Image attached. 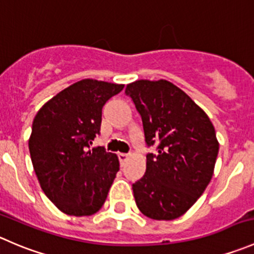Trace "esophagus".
<instances>
[{
    "instance_id": "34e87169",
    "label": "esophagus",
    "mask_w": 254,
    "mask_h": 254,
    "mask_svg": "<svg viewBox=\"0 0 254 254\" xmlns=\"http://www.w3.org/2000/svg\"><path fill=\"white\" fill-rule=\"evenodd\" d=\"M128 157H129V155H128L127 153H119V159L120 162H121V164H125V162L128 159Z\"/></svg>"
}]
</instances>
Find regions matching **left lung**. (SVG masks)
<instances>
[{
  "label": "left lung",
  "instance_id": "left-lung-1",
  "mask_svg": "<svg viewBox=\"0 0 254 254\" xmlns=\"http://www.w3.org/2000/svg\"><path fill=\"white\" fill-rule=\"evenodd\" d=\"M126 95L142 117L148 153L142 179L132 185L139 211L153 220L184 215L211 180L218 142L209 116L167 80H137Z\"/></svg>",
  "mask_w": 254,
  "mask_h": 254
}]
</instances>
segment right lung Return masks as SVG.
I'll return each instance as SVG.
<instances>
[{"mask_svg":"<svg viewBox=\"0 0 254 254\" xmlns=\"http://www.w3.org/2000/svg\"><path fill=\"white\" fill-rule=\"evenodd\" d=\"M124 86L80 80L43 105L34 117L28 142L34 172L48 199L66 215L99 211L120 170L115 153L90 145L100 134L102 107Z\"/></svg>","mask_w":254,"mask_h":254,"instance_id":"1","label":"right lung"}]
</instances>
